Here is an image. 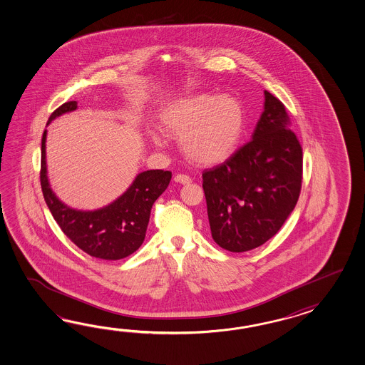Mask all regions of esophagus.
Here are the masks:
<instances>
[{"mask_svg": "<svg viewBox=\"0 0 365 365\" xmlns=\"http://www.w3.org/2000/svg\"><path fill=\"white\" fill-rule=\"evenodd\" d=\"M174 180H175L177 183H180V185H188V183L192 182V179L190 178L186 174H177V175L174 177Z\"/></svg>", "mask_w": 365, "mask_h": 365, "instance_id": "34e87169", "label": "esophagus"}]
</instances>
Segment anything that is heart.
I'll return each instance as SVG.
<instances>
[{
    "instance_id": "1",
    "label": "heart",
    "mask_w": 365,
    "mask_h": 365,
    "mask_svg": "<svg viewBox=\"0 0 365 365\" xmlns=\"http://www.w3.org/2000/svg\"><path fill=\"white\" fill-rule=\"evenodd\" d=\"M166 136L180 138V149L191 163L212 166L235 153L245 130V111L232 96L197 93L179 98L160 115ZM155 144L161 140L153 135Z\"/></svg>"
}]
</instances>
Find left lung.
I'll return each instance as SVG.
<instances>
[{"mask_svg": "<svg viewBox=\"0 0 365 365\" xmlns=\"http://www.w3.org/2000/svg\"><path fill=\"white\" fill-rule=\"evenodd\" d=\"M252 140L202 173L212 238L227 252L252 250L283 227L299 200L302 148L283 103L267 90Z\"/></svg>", "mask_w": 365, "mask_h": 365, "instance_id": "obj_1", "label": "left lung"}]
</instances>
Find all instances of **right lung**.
Returning a JSON list of instances; mask_svg holds the SVG:
<instances>
[{"label": "right lung", "mask_w": 365, "mask_h": 365, "mask_svg": "<svg viewBox=\"0 0 365 365\" xmlns=\"http://www.w3.org/2000/svg\"><path fill=\"white\" fill-rule=\"evenodd\" d=\"M76 108V101L65 102L51 113L47 125L56 116ZM46 136L47 130L41 138V191L49 211L64 235L82 252L99 259H123L136 252L144 242L154 202L170 183V171H143L130 188L110 205L97 211H77L60 202L49 187Z\"/></svg>", "instance_id": "1"}]
</instances>
